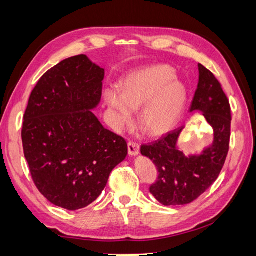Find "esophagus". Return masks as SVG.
I'll list each match as a JSON object with an SVG mask.
<instances>
[{
    "instance_id": "esophagus-1",
    "label": "esophagus",
    "mask_w": 256,
    "mask_h": 256,
    "mask_svg": "<svg viewBox=\"0 0 256 256\" xmlns=\"http://www.w3.org/2000/svg\"><path fill=\"white\" fill-rule=\"evenodd\" d=\"M128 154L130 156H138L140 153V144L133 141H130L128 144Z\"/></svg>"
}]
</instances>
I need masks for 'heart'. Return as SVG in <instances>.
<instances>
[{
    "instance_id": "obj_1",
    "label": "heart",
    "mask_w": 256,
    "mask_h": 256,
    "mask_svg": "<svg viewBox=\"0 0 256 256\" xmlns=\"http://www.w3.org/2000/svg\"><path fill=\"white\" fill-rule=\"evenodd\" d=\"M174 77L172 68L158 64L130 74L120 82L118 92L106 90L105 102L114 112L115 128L131 124L132 110L141 108L140 126L144 132L159 136L171 131L187 102V90Z\"/></svg>"
}]
</instances>
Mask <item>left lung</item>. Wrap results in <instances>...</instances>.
<instances>
[{"mask_svg": "<svg viewBox=\"0 0 256 256\" xmlns=\"http://www.w3.org/2000/svg\"><path fill=\"white\" fill-rule=\"evenodd\" d=\"M199 82L190 112H202L214 131L212 146L202 154L186 156L176 146L184 126L166 134L153 143L143 144L142 156L156 164L158 180L150 192L164 206L187 205L215 182L230 150V105L220 82L198 64Z\"/></svg>", "mask_w": 256, "mask_h": 256, "instance_id": "8db88e82", "label": "left lung"}]
</instances>
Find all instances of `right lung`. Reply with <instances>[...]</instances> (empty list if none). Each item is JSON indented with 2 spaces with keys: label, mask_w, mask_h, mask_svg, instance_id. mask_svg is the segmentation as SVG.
<instances>
[{
  "label": "right lung",
  "mask_w": 256,
  "mask_h": 256,
  "mask_svg": "<svg viewBox=\"0 0 256 256\" xmlns=\"http://www.w3.org/2000/svg\"><path fill=\"white\" fill-rule=\"evenodd\" d=\"M104 74L85 54L62 60L36 82L23 116L32 180L51 204L67 210L95 202L128 154L126 141L92 112L100 102Z\"/></svg>",
  "instance_id": "right-lung-1"
}]
</instances>
